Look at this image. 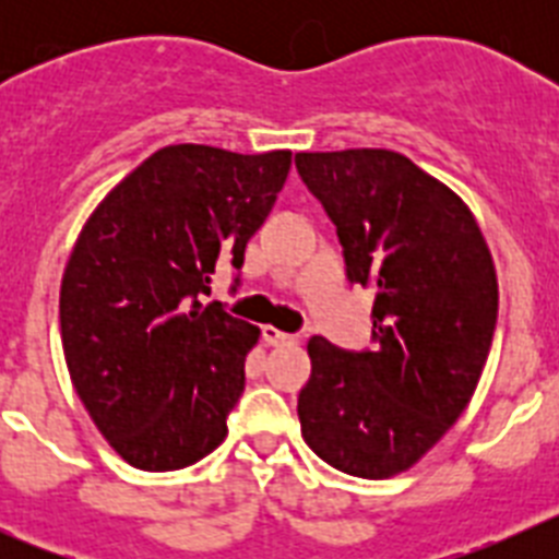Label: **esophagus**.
<instances>
[{
	"mask_svg": "<svg viewBox=\"0 0 559 559\" xmlns=\"http://www.w3.org/2000/svg\"><path fill=\"white\" fill-rule=\"evenodd\" d=\"M263 338H265V344H271V347H283V344H294L296 335L283 333V330H276V328H271V324H265Z\"/></svg>",
	"mask_w": 559,
	"mask_h": 559,
	"instance_id": "obj_1",
	"label": "esophagus"
}]
</instances>
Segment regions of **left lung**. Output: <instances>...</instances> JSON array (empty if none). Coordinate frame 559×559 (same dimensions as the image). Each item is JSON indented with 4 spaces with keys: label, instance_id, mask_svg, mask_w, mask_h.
Listing matches in <instances>:
<instances>
[{
    "label": "left lung",
    "instance_id": "left-lung-1",
    "mask_svg": "<svg viewBox=\"0 0 559 559\" xmlns=\"http://www.w3.org/2000/svg\"><path fill=\"white\" fill-rule=\"evenodd\" d=\"M344 246L349 283L374 288L378 347L308 341L299 423L335 471L389 478L426 456L467 408L498 319L492 254L451 187L383 147L296 153Z\"/></svg>",
    "mask_w": 559,
    "mask_h": 559
}]
</instances>
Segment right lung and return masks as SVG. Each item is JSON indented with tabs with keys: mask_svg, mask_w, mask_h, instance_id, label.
I'll return each mask as SVG.
<instances>
[{
	"mask_svg": "<svg viewBox=\"0 0 559 559\" xmlns=\"http://www.w3.org/2000/svg\"><path fill=\"white\" fill-rule=\"evenodd\" d=\"M288 170L290 151L167 145L83 224L61 280L63 358L131 467L181 471L229 433L260 328L201 294L215 269L243 265Z\"/></svg>",
	"mask_w": 559,
	"mask_h": 559,
	"instance_id": "1",
	"label": "right lung"
}]
</instances>
